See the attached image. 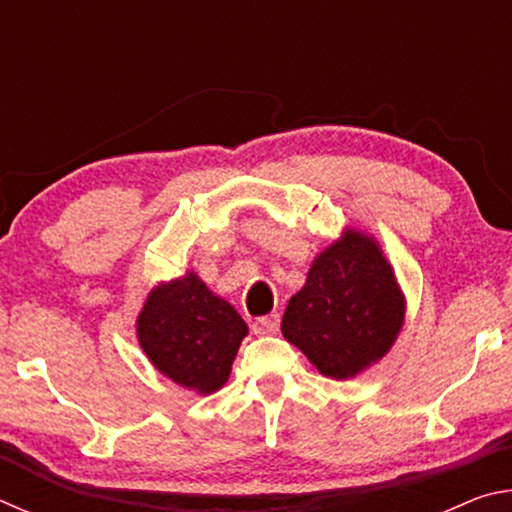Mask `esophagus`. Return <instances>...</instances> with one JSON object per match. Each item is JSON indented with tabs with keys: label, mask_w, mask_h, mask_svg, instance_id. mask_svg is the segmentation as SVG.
Segmentation results:
<instances>
[{
	"label": "esophagus",
	"mask_w": 512,
	"mask_h": 512,
	"mask_svg": "<svg viewBox=\"0 0 512 512\" xmlns=\"http://www.w3.org/2000/svg\"><path fill=\"white\" fill-rule=\"evenodd\" d=\"M280 329V314H268V316H259L253 323V332L259 336L266 334H275Z\"/></svg>",
	"instance_id": "1"
}]
</instances>
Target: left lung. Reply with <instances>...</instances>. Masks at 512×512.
<instances>
[{
	"instance_id": "obj_1",
	"label": "left lung",
	"mask_w": 512,
	"mask_h": 512,
	"mask_svg": "<svg viewBox=\"0 0 512 512\" xmlns=\"http://www.w3.org/2000/svg\"><path fill=\"white\" fill-rule=\"evenodd\" d=\"M404 300L375 241L350 232L309 268L289 300L282 334L332 379L354 377L391 350Z\"/></svg>"
}]
</instances>
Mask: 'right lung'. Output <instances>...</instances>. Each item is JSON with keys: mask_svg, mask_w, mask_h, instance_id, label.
Returning a JSON list of instances; mask_svg holds the SVG:
<instances>
[{"mask_svg": "<svg viewBox=\"0 0 512 512\" xmlns=\"http://www.w3.org/2000/svg\"><path fill=\"white\" fill-rule=\"evenodd\" d=\"M246 334L235 307L216 298L194 273L155 289L137 318V336L153 366L203 395L228 381Z\"/></svg>", "mask_w": 512, "mask_h": 512, "instance_id": "add662e5", "label": "right lung"}]
</instances>
